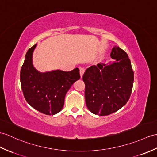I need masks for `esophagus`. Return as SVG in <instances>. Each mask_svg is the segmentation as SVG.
<instances>
[{
	"label": "esophagus",
	"mask_w": 157,
	"mask_h": 157,
	"mask_svg": "<svg viewBox=\"0 0 157 157\" xmlns=\"http://www.w3.org/2000/svg\"><path fill=\"white\" fill-rule=\"evenodd\" d=\"M84 72H85V69L84 68H83V67L79 68V73H80V76H81V78H82L83 74V73H84Z\"/></svg>",
	"instance_id": "obj_1"
}]
</instances>
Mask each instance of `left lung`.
I'll use <instances>...</instances> for the list:
<instances>
[{"instance_id": "1", "label": "left lung", "mask_w": 157, "mask_h": 157, "mask_svg": "<svg viewBox=\"0 0 157 157\" xmlns=\"http://www.w3.org/2000/svg\"><path fill=\"white\" fill-rule=\"evenodd\" d=\"M110 65L100 63L83 75L86 103L94 114L108 116L124 105L132 93L134 72L128 55L119 47L112 48Z\"/></svg>"}]
</instances>
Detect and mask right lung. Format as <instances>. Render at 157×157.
I'll return each mask as SVG.
<instances>
[{"label":"right lung","instance_id":"add662e5","mask_svg":"<svg viewBox=\"0 0 157 157\" xmlns=\"http://www.w3.org/2000/svg\"><path fill=\"white\" fill-rule=\"evenodd\" d=\"M36 45L27 51L21 67V88L25 100L31 107L44 114L54 115L62 110L65 94L73 83L80 78L79 70L39 72L32 63L33 52Z\"/></svg>","mask_w":157,"mask_h":157}]
</instances>
